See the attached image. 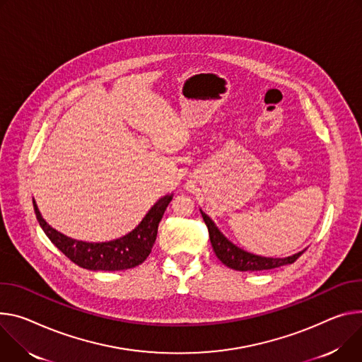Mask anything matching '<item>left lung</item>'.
I'll return each instance as SVG.
<instances>
[{"mask_svg": "<svg viewBox=\"0 0 362 362\" xmlns=\"http://www.w3.org/2000/svg\"><path fill=\"white\" fill-rule=\"evenodd\" d=\"M201 214L208 226L211 244H212V248H214L216 257L221 259L222 264H225L229 269H234L238 272L272 270V269H276L280 266L291 264V262L298 259L305 251L303 250L298 254H293L286 258H272V257H261V255L251 254V252L244 251L240 247L234 245L231 241H228L223 237V234L219 231L218 226L214 223V221L205 212L201 211Z\"/></svg>", "mask_w": 362, "mask_h": 362, "instance_id": "obj_1", "label": "left lung"}]
</instances>
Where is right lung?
Here are the masks:
<instances>
[{
	"label": "right lung",
	"instance_id": "add662e5",
	"mask_svg": "<svg viewBox=\"0 0 362 362\" xmlns=\"http://www.w3.org/2000/svg\"><path fill=\"white\" fill-rule=\"evenodd\" d=\"M172 198L173 194L163 196L133 231L107 243H85L63 235L43 219L35 199L33 206L45 234L75 264L93 272H119L141 264L148 257L157 237L158 223Z\"/></svg>",
	"mask_w": 362,
	"mask_h": 362
}]
</instances>
